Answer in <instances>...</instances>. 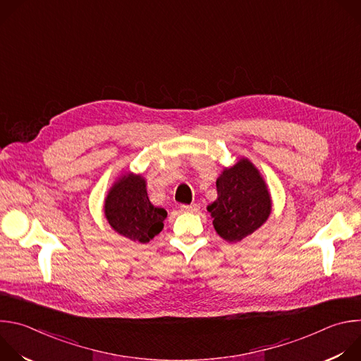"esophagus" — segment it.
Segmentation results:
<instances>
[{
	"label": "esophagus",
	"mask_w": 361,
	"mask_h": 361,
	"mask_svg": "<svg viewBox=\"0 0 361 361\" xmlns=\"http://www.w3.org/2000/svg\"><path fill=\"white\" fill-rule=\"evenodd\" d=\"M180 210L183 213H197L200 210V205L198 204H183L180 205Z\"/></svg>",
	"instance_id": "esophagus-1"
}]
</instances>
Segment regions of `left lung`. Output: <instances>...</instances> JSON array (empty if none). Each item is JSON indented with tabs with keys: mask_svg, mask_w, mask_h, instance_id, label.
Wrapping results in <instances>:
<instances>
[{
	"mask_svg": "<svg viewBox=\"0 0 361 361\" xmlns=\"http://www.w3.org/2000/svg\"><path fill=\"white\" fill-rule=\"evenodd\" d=\"M207 210L216 231L235 243L263 226L271 212V200L259 171L243 159L219 177L217 198Z\"/></svg>",
	"mask_w": 361,
	"mask_h": 361,
	"instance_id": "obj_1",
	"label": "left lung"
}]
</instances>
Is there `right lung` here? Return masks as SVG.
I'll list each match as a JSON object with an SVG mask.
<instances>
[{"label": "right lung", "instance_id": "1", "mask_svg": "<svg viewBox=\"0 0 361 361\" xmlns=\"http://www.w3.org/2000/svg\"><path fill=\"white\" fill-rule=\"evenodd\" d=\"M106 216L110 226L124 237L148 243L164 227L167 212L149 202L145 181L140 176H124L106 200Z\"/></svg>", "mask_w": 361, "mask_h": 361}]
</instances>
